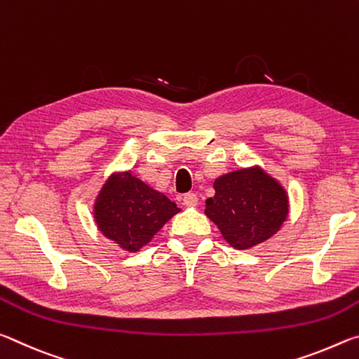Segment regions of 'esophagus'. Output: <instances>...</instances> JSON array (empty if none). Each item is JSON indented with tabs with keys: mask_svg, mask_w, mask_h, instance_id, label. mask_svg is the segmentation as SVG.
Listing matches in <instances>:
<instances>
[{
	"mask_svg": "<svg viewBox=\"0 0 359 359\" xmlns=\"http://www.w3.org/2000/svg\"><path fill=\"white\" fill-rule=\"evenodd\" d=\"M182 201H184V205H187V208H194V205L198 204L196 193H185L184 198H182Z\"/></svg>",
	"mask_w": 359,
	"mask_h": 359,
	"instance_id": "34e87169",
	"label": "esophagus"
}]
</instances>
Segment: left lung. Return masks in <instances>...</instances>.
<instances>
[{"label":"left lung","mask_w":359,"mask_h":359,"mask_svg":"<svg viewBox=\"0 0 359 359\" xmlns=\"http://www.w3.org/2000/svg\"><path fill=\"white\" fill-rule=\"evenodd\" d=\"M215 196L205 201V215L236 248H248L269 239L288 215L283 188L261 169L222 175L214 182Z\"/></svg>","instance_id":"obj_1"}]
</instances>
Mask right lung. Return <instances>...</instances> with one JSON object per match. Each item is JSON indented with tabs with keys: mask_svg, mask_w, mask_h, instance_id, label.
<instances>
[{
	"mask_svg": "<svg viewBox=\"0 0 359 359\" xmlns=\"http://www.w3.org/2000/svg\"><path fill=\"white\" fill-rule=\"evenodd\" d=\"M180 209L131 172L115 175L100 193L95 220L107 239L136 252Z\"/></svg>",
	"mask_w": 359,
	"mask_h": 359,
	"instance_id": "1",
	"label": "right lung"
}]
</instances>
